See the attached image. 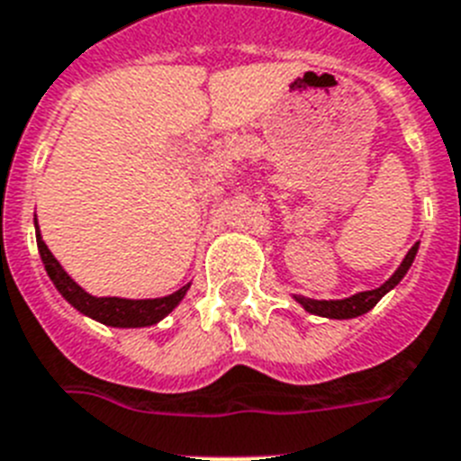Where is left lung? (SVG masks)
Instances as JSON below:
<instances>
[{
    "mask_svg": "<svg viewBox=\"0 0 461 461\" xmlns=\"http://www.w3.org/2000/svg\"><path fill=\"white\" fill-rule=\"evenodd\" d=\"M417 249H420V243H415V246L408 250L405 260L401 262V267L393 272V276L389 278L386 284H382L380 288L366 290V293H356V295L347 297V300H309V297H297V303L303 304L309 314L328 316V319H354V316L366 314V312H370V309L380 303L382 297H384L386 293H389V290H392L393 285H396L405 274H408L410 265H412V260H415Z\"/></svg>",
    "mask_w": 461,
    "mask_h": 461,
    "instance_id": "left-lung-1",
    "label": "left lung"
}]
</instances>
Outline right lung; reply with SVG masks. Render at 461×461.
<instances>
[{"instance_id":"right-lung-1","label":"right lung","mask_w":461,"mask_h":461,"mask_svg":"<svg viewBox=\"0 0 461 461\" xmlns=\"http://www.w3.org/2000/svg\"><path fill=\"white\" fill-rule=\"evenodd\" d=\"M37 249H40L41 262L46 267V274L51 276L53 285L60 290V295L68 300L75 309H79L81 314L91 316V319L105 323V326L114 328H142L154 326L157 321L164 319L166 314H171L177 303L183 300L189 285L173 293V295L157 297V300H123V297H93L86 290H81L79 285L68 276L63 267L58 265V260L51 255V250L46 249V243L41 241L40 227H37Z\"/></svg>"}]
</instances>
